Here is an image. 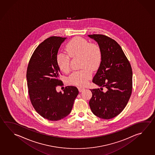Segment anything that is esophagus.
I'll list each match as a JSON object with an SVG mask.
<instances>
[{
  "label": "esophagus",
  "instance_id": "obj_1",
  "mask_svg": "<svg viewBox=\"0 0 155 155\" xmlns=\"http://www.w3.org/2000/svg\"><path fill=\"white\" fill-rule=\"evenodd\" d=\"M78 89H79V92H82V91H83L84 90V89H85V88L84 87H82V86H80L79 88H78Z\"/></svg>",
  "mask_w": 155,
  "mask_h": 155
}]
</instances>
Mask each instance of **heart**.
Returning a JSON list of instances; mask_svg holds the SVG:
<instances>
[{"label":"heart","mask_w":155,"mask_h":155,"mask_svg":"<svg viewBox=\"0 0 155 155\" xmlns=\"http://www.w3.org/2000/svg\"><path fill=\"white\" fill-rule=\"evenodd\" d=\"M67 54L59 53L56 57L57 64L61 71H70V57L81 56L80 71H74L68 81L71 84L84 86L87 84L92 76V70L98 68L101 61V50L99 45L90 42L81 37H75L68 42L65 46Z\"/></svg>","instance_id":"heart-1"}]
</instances>
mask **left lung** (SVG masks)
<instances>
[{
  "label": "left lung",
  "mask_w": 155,
  "mask_h": 155,
  "mask_svg": "<svg viewBox=\"0 0 155 155\" xmlns=\"http://www.w3.org/2000/svg\"><path fill=\"white\" fill-rule=\"evenodd\" d=\"M98 42L101 50V61L92 82L101 87L90 90L89 105L94 115L110 119L123 111L132 91V69L122 48L115 40L103 34L88 35ZM103 87L107 88L103 92Z\"/></svg>",
  "instance_id": "obj_1"
}]
</instances>
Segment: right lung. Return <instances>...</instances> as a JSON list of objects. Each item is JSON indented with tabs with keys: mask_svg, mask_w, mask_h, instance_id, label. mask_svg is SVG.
Segmentation results:
<instances>
[{
	"mask_svg": "<svg viewBox=\"0 0 155 155\" xmlns=\"http://www.w3.org/2000/svg\"><path fill=\"white\" fill-rule=\"evenodd\" d=\"M66 38L49 37L38 45L32 54L27 70L28 93L37 113L50 121H58L68 115L79 94L72 86L65 87L63 93L56 87L63 86L61 71L57 64L59 47Z\"/></svg>",
	"mask_w": 155,
	"mask_h": 155,
	"instance_id": "right-lung-1",
	"label": "right lung"
}]
</instances>
